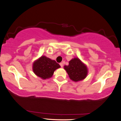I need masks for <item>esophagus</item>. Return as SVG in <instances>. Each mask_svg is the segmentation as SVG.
Here are the masks:
<instances>
[{
    "label": "esophagus",
    "mask_w": 121,
    "mask_h": 121,
    "mask_svg": "<svg viewBox=\"0 0 121 121\" xmlns=\"http://www.w3.org/2000/svg\"><path fill=\"white\" fill-rule=\"evenodd\" d=\"M60 65L61 67V68H62V67L63 66V64H62V62H61V63H60Z\"/></svg>",
    "instance_id": "1"
}]
</instances>
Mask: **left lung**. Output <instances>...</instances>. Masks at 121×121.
Segmentation results:
<instances>
[{
    "label": "left lung",
    "mask_w": 121,
    "mask_h": 121,
    "mask_svg": "<svg viewBox=\"0 0 121 121\" xmlns=\"http://www.w3.org/2000/svg\"><path fill=\"white\" fill-rule=\"evenodd\" d=\"M64 69L70 79L74 82L84 79L88 73V69L86 65L77 57L71 60L69 62V65H65Z\"/></svg>",
    "instance_id": "1"
}]
</instances>
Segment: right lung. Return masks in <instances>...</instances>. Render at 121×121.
<instances>
[{
  "label": "right lung",
  "instance_id": "right-lung-1",
  "mask_svg": "<svg viewBox=\"0 0 121 121\" xmlns=\"http://www.w3.org/2000/svg\"><path fill=\"white\" fill-rule=\"evenodd\" d=\"M60 68V65L55 60L45 56H42L35 61L33 65V72L43 79L52 77L55 71Z\"/></svg>",
  "mask_w": 121,
  "mask_h": 121
}]
</instances>
